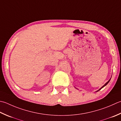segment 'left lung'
Returning a JSON list of instances; mask_svg holds the SVG:
<instances>
[{
    "mask_svg": "<svg viewBox=\"0 0 121 121\" xmlns=\"http://www.w3.org/2000/svg\"><path fill=\"white\" fill-rule=\"evenodd\" d=\"M111 78H110V79L109 80H108V81L107 82H106V83H105V84L104 85V86H102V87H101V88H100V89H99V90H97V91H95V92H98V91H100V90H101V89H102L103 87H104L105 86H106V85H107V84H108V83L110 82V80H111ZM75 88H76V87H75ZM76 89H77V88H76Z\"/></svg>",
    "mask_w": 121,
    "mask_h": 121,
    "instance_id": "8db88e82",
    "label": "left lung"
}]
</instances>
